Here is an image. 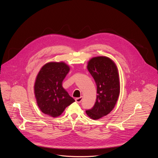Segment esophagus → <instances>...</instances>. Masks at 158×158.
Returning a JSON list of instances; mask_svg holds the SVG:
<instances>
[{"label": "esophagus", "mask_w": 158, "mask_h": 158, "mask_svg": "<svg viewBox=\"0 0 158 158\" xmlns=\"http://www.w3.org/2000/svg\"><path fill=\"white\" fill-rule=\"evenodd\" d=\"M82 97L77 98H76V99H75V101H76L77 103H81V101H82Z\"/></svg>", "instance_id": "obj_1"}]
</instances>
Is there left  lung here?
Listing matches in <instances>:
<instances>
[{
  "instance_id": "obj_1",
  "label": "left lung",
  "mask_w": 158,
  "mask_h": 158,
  "mask_svg": "<svg viewBox=\"0 0 158 158\" xmlns=\"http://www.w3.org/2000/svg\"><path fill=\"white\" fill-rule=\"evenodd\" d=\"M87 69L96 82L98 95L94 106L85 112L96 120L107 115L114 107L120 93L119 74L114 62L102 56L90 60Z\"/></svg>"
}]
</instances>
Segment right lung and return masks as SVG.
I'll return each instance as SVG.
<instances>
[{"label":"right lung","instance_id":"1","mask_svg":"<svg viewBox=\"0 0 158 158\" xmlns=\"http://www.w3.org/2000/svg\"><path fill=\"white\" fill-rule=\"evenodd\" d=\"M69 71V66L64 62H49L40 70L35 82L34 93L43 113L57 117L75 101L62 86Z\"/></svg>","mask_w":158,"mask_h":158}]
</instances>
